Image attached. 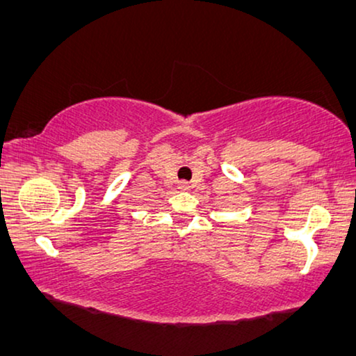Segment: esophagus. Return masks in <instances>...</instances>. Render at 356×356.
Returning <instances> with one entry per match:
<instances>
[{"label":"esophagus","instance_id":"obj_1","mask_svg":"<svg viewBox=\"0 0 356 356\" xmlns=\"http://www.w3.org/2000/svg\"><path fill=\"white\" fill-rule=\"evenodd\" d=\"M177 188L180 190V192H188V190L192 188V185H190L188 182H185V180H180V182L177 184Z\"/></svg>","mask_w":356,"mask_h":356}]
</instances>
